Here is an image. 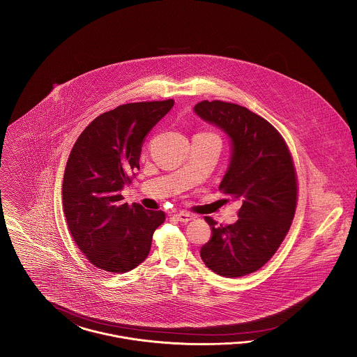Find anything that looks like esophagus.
Returning <instances> with one entry per match:
<instances>
[{"instance_id":"obj_1","label":"esophagus","mask_w":357,"mask_h":357,"mask_svg":"<svg viewBox=\"0 0 357 357\" xmlns=\"http://www.w3.org/2000/svg\"><path fill=\"white\" fill-rule=\"evenodd\" d=\"M174 219H176L177 222H180V223H188V222L193 220L195 216L190 215V213H188V212H180V213H176V215H174Z\"/></svg>"}]
</instances>
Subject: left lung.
<instances>
[{
    "instance_id": "left-lung-1",
    "label": "left lung",
    "mask_w": 357,
    "mask_h": 357,
    "mask_svg": "<svg viewBox=\"0 0 357 357\" xmlns=\"http://www.w3.org/2000/svg\"><path fill=\"white\" fill-rule=\"evenodd\" d=\"M193 110L228 135L229 164L219 188L242 204L234 225L218 227L206 216L212 238L200 257L219 275L243 277L267 263L291 225L297 206L293 160L277 129L243 106L203 100Z\"/></svg>"
}]
</instances>
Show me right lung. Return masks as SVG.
<instances>
[{"label": "right lung", "instance_id": "1", "mask_svg": "<svg viewBox=\"0 0 357 357\" xmlns=\"http://www.w3.org/2000/svg\"><path fill=\"white\" fill-rule=\"evenodd\" d=\"M174 100L121 105L100 114L70 153L63 178V209L70 232L95 267L128 273L151 251L162 211L123 203L122 189L139 169L146 134L169 113Z\"/></svg>", "mask_w": 357, "mask_h": 357}]
</instances>
